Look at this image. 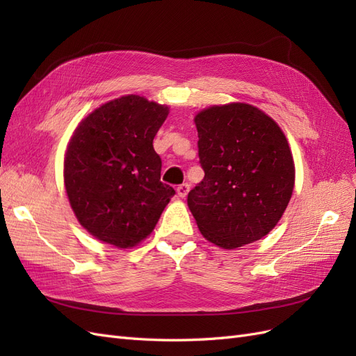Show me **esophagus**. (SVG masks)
<instances>
[{
    "mask_svg": "<svg viewBox=\"0 0 356 356\" xmlns=\"http://www.w3.org/2000/svg\"><path fill=\"white\" fill-rule=\"evenodd\" d=\"M188 191H190V184H187V182H184V184H181V186L177 187V193H178V196L181 199H184L188 195Z\"/></svg>",
    "mask_w": 356,
    "mask_h": 356,
    "instance_id": "1",
    "label": "esophagus"
}]
</instances>
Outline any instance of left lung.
<instances>
[{"mask_svg": "<svg viewBox=\"0 0 356 356\" xmlns=\"http://www.w3.org/2000/svg\"><path fill=\"white\" fill-rule=\"evenodd\" d=\"M195 123L204 177L187 203L200 233L224 250L261 239L294 190V160L281 127L241 102L209 106Z\"/></svg>", "mask_w": 356, "mask_h": 356, "instance_id": "left-lung-1", "label": "left lung"}]
</instances>
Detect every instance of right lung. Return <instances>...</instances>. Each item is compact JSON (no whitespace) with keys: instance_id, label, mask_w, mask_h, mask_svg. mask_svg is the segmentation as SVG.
Wrapping results in <instances>:
<instances>
[{"instance_id":"add662e5","label":"right lung","mask_w":356,"mask_h":356,"mask_svg":"<svg viewBox=\"0 0 356 356\" xmlns=\"http://www.w3.org/2000/svg\"><path fill=\"white\" fill-rule=\"evenodd\" d=\"M169 108L127 95L104 104L75 129L63 179L75 217L96 239L131 248L153 232L175 190L160 181L153 139Z\"/></svg>"}]
</instances>
